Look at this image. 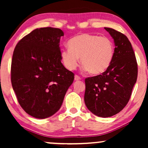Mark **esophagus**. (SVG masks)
Returning <instances> with one entry per match:
<instances>
[{
    "label": "esophagus",
    "instance_id": "obj_1",
    "mask_svg": "<svg viewBox=\"0 0 148 148\" xmlns=\"http://www.w3.org/2000/svg\"><path fill=\"white\" fill-rule=\"evenodd\" d=\"M80 79H81V78H80L79 76H78L77 75H75V81H79V80H80Z\"/></svg>",
    "mask_w": 148,
    "mask_h": 148
}]
</instances>
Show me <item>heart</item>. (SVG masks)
<instances>
[{"mask_svg":"<svg viewBox=\"0 0 148 148\" xmlns=\"http://www.w3.org/2000/svg\"><path fill=\"white\" fill-rule=\"evenodd\" d=\"M68 46L69 48L62 50L61 58L69 70L75 69L80 58L84 69L100 75L108 69L114 57V44L108 37L79 34L69 40Z\"/></svg>","mask_w":148,"mask_h":148,"instance_id":"1","label":"heart"}]
</instances>
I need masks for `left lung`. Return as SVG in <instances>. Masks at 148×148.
<instances>
[{"label": "left lung", "mask_w": 148, "mask_h": 148, "mask_svg": "<svg viewBox=\"0 0 148 148\" xmlns=\"http://www.w3.org/2000/svg\"><path fill=\"white\" fill-rule=\"evenodd\" d=\"M104 29L114 40V57L102 75L86 79L84 101L91 112L106 118L121 112L128 103L137 81V64L127 36L112 28Z\"/></svg>", "instance_id": "left-lung-1"}]
</instances>
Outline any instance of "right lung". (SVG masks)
I'll return each mask as SVG.
<instances>
[{
    "instance_id": "obj_1",
    "label": "right lung",
    "mask_w": 148,
    "mask_h": 148,
    "mask_svg": "<svg viewBox=\"0 0 148 148\" xmlns=\"http://www.w3.org/2000/svg\"><path fill=\"white\" fill-rule=\"evenodd\" d=\"M58 28L32 31L16 45L11 62V84L22 108L36 119L55 114L73 84L74 74L61 62Z\"/></svg>"
}]
</instances>
